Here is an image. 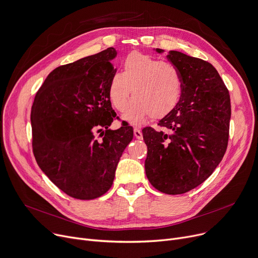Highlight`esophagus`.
Returning a JSON list of instances; mask_svg holds the SVG:
<instances>
[{"label":"esophagus","mask_w":258,"mask_h":258,"mask_svg":"<svg viewBox=\"0 0 258 258\" xmlns=\"http://www.w3.org/2000/svg\"><path fill=\"white\" fill-rule=\"evenodd\" d=\"M134 136L136 137L137 139H142V133L138 127L134 128Z\"/></svg>","instance_id":"obj_1"}]
</instances>
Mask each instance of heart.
<instances>
[{
  "label": "heart",
  "mask_w": 258,
  "mask_h": 258,
  "mask_svg": "<svg viewBox=\"0 0 258 258\" xmlns=\"http://www.w3.org/2000/svg\"><path fill=\"white\" fill-rule=\"evenodd\" d=\"M122 116L133 124H139L150 115L152 119L166 116L181 99L183 77L179 69L170 62L133 52L122 62V72L115 73L107 88L110 101Z\"/></svg>",
  "instance_id": "heart-1"
}]
</instances>
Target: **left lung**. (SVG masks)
I'll return each instance as SVG.
<instances>
[{
    "label": "left lung",
    "mask_w": 258,
    "mask_h": 258,
    "mask_svg": "<svg viewBox=\"0 0 258 258\" xmlns=\"http://www.w3.org/2000/svg\"><path fill=\"white\" fill-rule=\"evenodd\" d=\"M166 57L182 74L183 92L179 103L159 121L166 133L142 130L147 145L145 173L159 191L182 195L208 179L222 161L231 104L229 91L211 63L173 50Z\"/></svg>",
    "instance_id": "8db88e82"
}]
</instances>
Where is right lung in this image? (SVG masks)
<instances>
[{"label":"right lung","mask_w":258,"mask_h":258,"mask_svg":"<svg viewBox=\"0 0 258 258\" xmlns=\"http://www.w3.org/2000/svg\"><path fill=\"white\" fill-rule=\"evenodd\" d=\"M116 56L117 51L110 47L56 68L32 104L35 160L50 181L74 199L104 195L113 184L122 153L133 140L134 131L127 124L108 128L116 117L107 94L116 73L111 60Z\"/></svg>","instance_id":"add662e5"}]
</instances>
